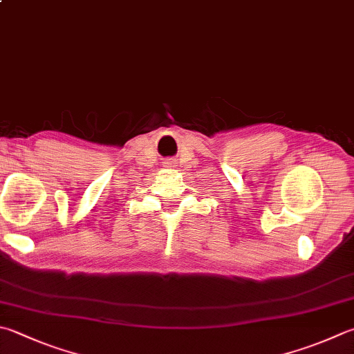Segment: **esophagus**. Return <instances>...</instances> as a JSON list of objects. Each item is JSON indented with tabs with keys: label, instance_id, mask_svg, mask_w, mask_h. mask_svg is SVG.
<instances>
[{
	"label": "esophagus",
	"instance_id": "34e87169",
	"mask_svg": "<svg viewBox=\"0 0 354 354\" xmlns=\"http://www.w3.org/2000/svg\"><path fill=\"white\" fill-rule=\"evenodd\" d=\"M163 166H176V160L174 158H166V162H163Z\"/></svg>",
	"mask_w": 354,
	"mask_h": 354
}]
</instances>
